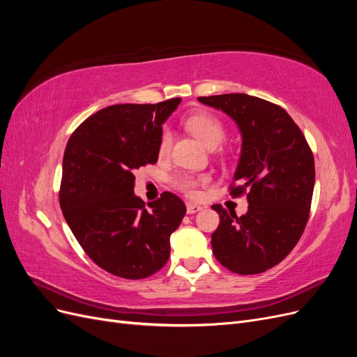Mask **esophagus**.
<instances>
[{
  "label": "esophagus",
  "mask_w": 357,
  "mask_h": 357,
  "mask_svg": "<svg viewBox=\"0 0 357 357\" xmlns=\"http://www.w3.org/2000/svg\"><path fill=\"white\" fill-rule=\"evenodd\" d=\"M202 210V207L201 205H198V204H192V202H188L186 204V211H188V214H195V213H198V211H201Z\"/></svg>",
  "instance_id": "1"
}]
</instances>
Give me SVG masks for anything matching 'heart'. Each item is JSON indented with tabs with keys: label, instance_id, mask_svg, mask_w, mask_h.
Wrapping results in <instances>:
<instances>
[{
	"label": "heart",
	"instance_id": "b5f03b06",
	"mask_svg": "<svg viewBox=\"0 0 357 357\" xmlns=\"http://www.w3.org/2000/svg\"><path fill=\"white\" fill-rule=\"evenodd\" d=\"M188 128L190 129V132L193 135H197L201 142L210 147L214 149L218 147L223 139H225V126L219 121L218 117L208 114V113H197L192 114L188 121H186ZM172 142V135L169 129H164L160 134L159 139V153L164 155L167 153ZM207 177H195L190 174H180L174 178V186L181 190L183 193H186L188 197H195L198 193V186L201 183H207Z\"/></svg>",
	"mask_w": 357,
	"mask_h": 357
}]
</instances>
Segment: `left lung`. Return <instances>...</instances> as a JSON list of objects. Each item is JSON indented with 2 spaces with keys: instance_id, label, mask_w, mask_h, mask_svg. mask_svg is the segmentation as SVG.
<instances>
[{
  "instance_id": "obj_1",
  "label": "left lung",
  "mask_w": 357,
  "mask_h": 357,
  "mask_svg": "<svg viewBox=\"0 0 357 357\" xmlns=\"http://www.w3.org/2000/svg\"><path fill=\"white\" fill-rule=\"evenodd\" d=\"M234 119L243 137L231 195L247 193L243 215L214 204L220 223L213 253L232 273L261 274L291 252L305 229L314 190V156L304 134L280 105L247 93L199 96Z\"/></svg>"
}]
</instances>
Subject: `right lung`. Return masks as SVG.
<instances>
[{
	"instance_id": "right-lung-1",
	"label": "right lung",
	"mask_w": 357,
	"mask_h": 357,
	"mask_svg": "<svg viewBox=\"0 0 357 357\" xmlns=\"http://www.w3.org/2000/svg\"><path fill=\"white\" fill-rule=\"evenodd\" d=\"M180 101L105 107L67 143L61 210L84 253L113 275L139 280L159 271L186 214L174 193L164 192L147 207L134 193V171L156 164L162 125Z\"/></svg>"
}]
</instances>
